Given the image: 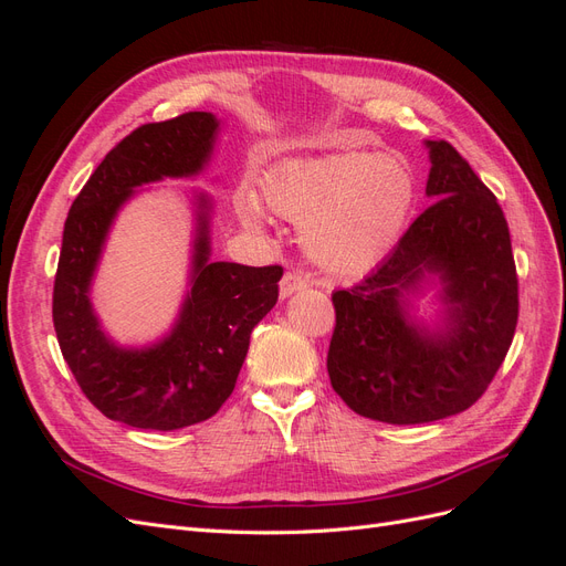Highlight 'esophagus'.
Segmentation results:
<instances>
[{"mask_svg": "<svg viewBox=\"0 0 566 566\" xmlns=\"http://www.w3.org/2000/svg\"><path fill=\"white\" fill-rule=\"evenodd\" d=\"M304 287H306V281L300 276V273H295V271L283 273V279H281V297L283 300L290 297L293 293H297V290H304Z\"/></svg>", "mask_w": 566, "mask_h": 566, "instance_id": "obj_1", "label": "esophagus"}]
</instances>
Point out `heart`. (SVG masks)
Listing matches in <instances>:
<instances>
[{
    "label": "heart",
    "instance_id": "1",
    "mask_svg": "<svg viewBox=\"0 0 566 566\" xmlns=\"http://www.w3.org/2000/svg\"><path fill=\"white\" fill-rule=\"evenodd\" d=\"M269 208L295 221L310 262L331 276H358L399 241L416 202V179L403 158L339 150L283 167L264 186ZM252 231L266 227L254 196L235 202Z\"/></svg>",
    "mask_w": 566,
    "mask_h": 566
}]
</instances>
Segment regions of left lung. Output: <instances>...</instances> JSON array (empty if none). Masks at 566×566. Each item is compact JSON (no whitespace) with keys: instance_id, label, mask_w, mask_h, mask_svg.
I'll list each match as a JSON object with an SVG mask.
<instances>
[{"instance_id":"left-lung-1","label":"left lung","mask_w":566,"mask_h":566,"mask_svg":"<svg viewBox=\"0 0 566 566\" xmlns=\"http://www.w3.org/2000/svg\"><path fill=\"white\" fill-rule=\"evenodd\" d=\"M430 148L434 198L368 279L335 290L331 385L354 413L422 424L470 408L517 328V269L499 200L449 142ZM434 275L444 310L432 329L409 297Z\"/></svg>"}]
</instances>
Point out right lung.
<instances>
[{"instance_id":"right-lung-1","label":"right lung","mask_w":566,"mask_h":566,"mask_svg":"<svg viewBox=\"0 0 566 566\" xmlns=\"http://www.w3.org/2000/svg\"><path fill=\"white\" fill-rule=\"evenodd\" d=\"M217 129L219 119L202 111L136 127L101 160L65 219L54 281L59 347L84 397L139 430L169 432L212 418L231 397L252 328L279 302L281 266L210 262L212 202L198 193L191 290L172 331L127 349L94 314L90 290L119 208L144 184L202 172Z\"/></svg>"}]
</instances>
